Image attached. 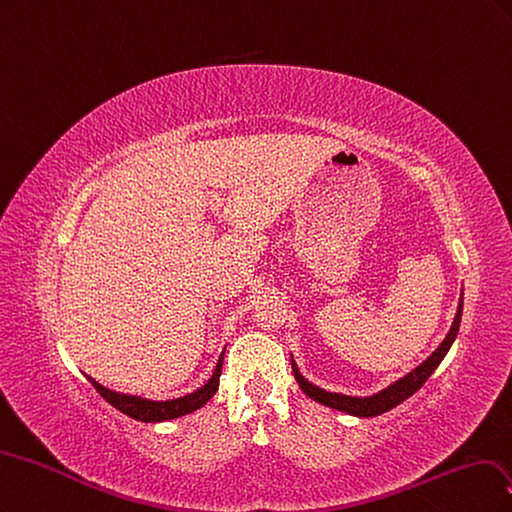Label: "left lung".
<instances>
[{
    "label": "left lung",
    "instance_id": "8db88e82",
    "mask_svg": "<svg viewBox=\"0 0 512 512\" xmlns=\"http://www.w3.org/2000/svg\"><path fill=\"white\" fill-rule=\"evenodd\" d=\"M461 310H464V291H461V298H459V304H457V315L453 319L449 334H447V338L440 342L438 349L430 357H427L423 364H419L415 370H410L408 374L398 378V381H393L391 385H387L385 389L376 391L372 395H344V393H334V391H327L323 387L312 385L308 378L302 376V372L298 370V364H295V359L291 355V368H293V374H295V381H298L300 389L308 395L310 400H315V402L334 408V410L346 412V415L366 417V419L383 415V412L402 404L404 400L410 398L412 393L419 391L427 378H430L434 374V370L440 366V361L444 359V355L449 353L451 344L457 338L459 323H461Z\"/></svg>",
    "mask_w": 512,
    "mask_h": 512
}]
</instances>
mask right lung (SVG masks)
Instances as JSON below:
<instances>
[{
	"label": "right lung",
	"instance_id": "add662e5",
	"mask_svg": "<svg viewBox=\"0 0 512 512\" xmlns=\"http://www.w3.org/2000/svg\"><path fill=\"white\" fill-rule=\"evenodd\" d=\"M223 355H225V351L221 353L217 366H214L212 376L200 389H195L187 395H180V398H172V400H151V398H142V395L121 393V391L104 387L102 383H97L95 378H91L89 374H85V376H87V381L97 389V393H100L110 406L121 410L123 415L136 419V421H142V423H161V421H170V419L189 415V412L202 408L212 398V395L217 393L221 368H223Z\"/></svg>",
	"mask_w": 512,
	"mask_h": 512
}]
</instances>
